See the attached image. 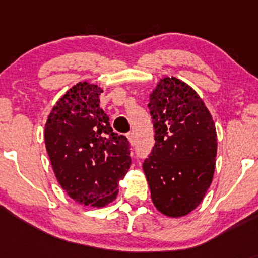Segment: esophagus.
<instances>
[{
    "label": "esophagus",
    "instance_id": "34e87169",
    "mask_svg": "<svg viewBox=\"0 0 258 258\" xmlns=\"http://www.w3.org/2000/svg\"><path fill=\"white\" fill-rule=\"evenodd\" d=\"M127 138H128V141H130V143H131V146H133V144H135V138H133V133L132 132L127 133Z\"/></svg>",
    "mask_w": 258,
    "mask_h": 258
}]
</instances>
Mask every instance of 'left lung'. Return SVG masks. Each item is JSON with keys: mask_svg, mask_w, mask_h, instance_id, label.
Wrapping results in <instances>:
<instances>
[{"mask_svg": "<svg viewBox=\"0 0 258 258\" xmlns=\"http://www.w3.org/2000/svg\"><path fill=\"white\" fill-rule=\"evenodd\" d=\"M148 108L155 143L143 170L152 200L164 215H188L203 200L214 177V120L197 92L176 78L159 82Z\"/></svg>", "mask_w": 258, "mask_h": 258, "instance_id": "1", "label": "left lung"}]
</instances>
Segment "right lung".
Instances as JSON below:
<instances>
[{"label": "right lung", "instance_id": "right-lung-1", "mask_svg": "<svg viewBox=\"0 0 258 258\" xmlns=\"http://www.w3.org/2000/svg\"><path fill=\"white\" fill-rule=\"evenodd\" d=\"M102 90L80 82L59 99L44 127L47 153L59 184L84 205L105 206L116 198L131 165L128 139L112 131L99 106Z\"/></svg>", "mask_w": 258, "mask_h": 258}]
</instances>
